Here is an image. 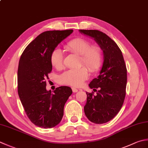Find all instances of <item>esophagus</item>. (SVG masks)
Instances as JSON below:
<instances>
[{
	"instance_id": "esophagus-1",
	"label": "esophagus",
	"mask_w": 148,
	"mask_h": 148,
	"mask_svg": "<svg viewBox=\"0 0 148 148\" xmlns=\"http://www.w3.org/2000/svg\"><path fill=\"white\" fill-rule=\"evenodd\" d=\"M72 92H73L74 93H76V92H78V89H77V88H76L72 87Z\"/></svg>"
}]
</instances>
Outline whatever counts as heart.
<instances>
[{
    "label": "heart",
    "instance_id": "1",
    "mask_svg": "<svg viewBox=\"0 0 148 148\" xmlns=\"http://www.w3.org/2000/svg\"><path fill=\"white\" fill-rule=\"evenodd\" d=\"M66 51L80 56V65H85L92 72L99 70L103 65L104 55L102 49L96 45H92L88 40L76 38L68 42L64 46ZM63 54L59 49H55L51 54V63L53 67H63ZM88 77V69L85 66L70 69L60 74L58 81L61 84L73 86H80Z\"/></svg>",
    "mask_w": 148,
    "mask_h": 148
}]
</instances>
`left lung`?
I'll return each mask as SVG.
<instances>
[{"instance_id":"1","label":"left lung","mask_w":148,"mask_h":148,"mask_svg":"<svg viewBox=\"0 0 148 148\" xmlns=\"http://www.w3.org/2000/svg\"><path fill=\"white\" fill-rule=\"evenodd\" d=\"M79 31L94 38L104 54L100 74L89 84L90 88H94L97 94L94 95L93 91L86 92L87 99L84 111L91 122L106 123L118 114L125 99L127 83L125 62L117 43L105 33L98 30L80 29Z\"/></svg>"}]
</instances>
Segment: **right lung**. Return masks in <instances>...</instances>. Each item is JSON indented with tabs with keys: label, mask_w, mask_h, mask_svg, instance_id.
I'll list each match as a JSON object with an SVG mask.
<instances>
[{
	"label": "right lung",
	"mask_w": 148,
	"mask_h": 148,
	"mask_svg": "<svg viewBox=\"0 0 148 148\" xmlns=\"http://www.w3.org/2000/svg\"><path fill=\"white\" fill-rule=\"evenodd\" d=\"M73 30L47 31L39 34L24 49L18 68V94L25 114L36 126L51 128L58 124L72 89L62 86L46 90V79L52 71L51 54Z\"/></svg>",
	"instance_id": "obj_1"
}]
</instances>
